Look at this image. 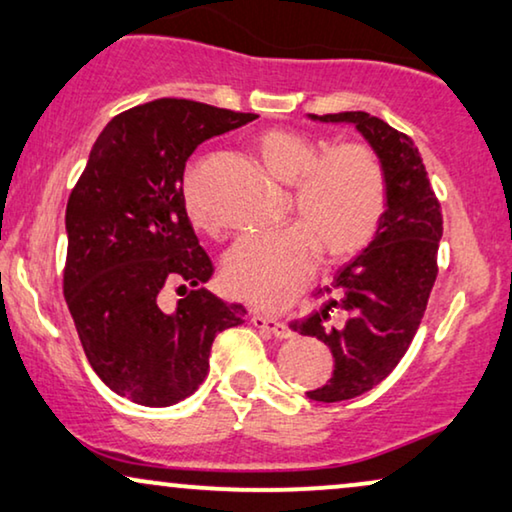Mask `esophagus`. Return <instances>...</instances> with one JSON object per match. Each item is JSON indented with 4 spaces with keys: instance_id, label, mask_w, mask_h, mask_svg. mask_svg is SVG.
Returning <instances> with one entry per match:
<instances>
[{
    "instance_id": "esophagus-1",
    "label": "esophagus",
    "mask_w": 512,
    "mask_h": 512,
    "mask_svg": "<svg viewBox=\"0 0 512 512\" xmlns=\"http://www.w3.org/2000/svg\"><path fill=\"white\" fill-rule=\"evenodd\" d=\"M250 322L259 329V331H266V334L276 336V338H287L292 334L290 327L285 325V322H280L276 318H269V315H262V313H253V318Z\"/></svg>"
}]
</instances>
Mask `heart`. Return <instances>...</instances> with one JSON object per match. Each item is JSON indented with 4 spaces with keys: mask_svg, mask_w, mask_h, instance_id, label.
I'll return each instance as SVG.
<instances>
[{
    "mask_svg": "<svg viewBox=\"0 0 512 512\" xmlns=\"http://www.w3.org/2000/svg\"><path fill=\"white\" fill-rule=\"evenodd\" d=\"M255 148L266 171L292 185L301 222L236 241L222 262V280L239 299L278 308L308 283L320 250L327 262H343L369 246L385 215L387 183L378 155L364 143H343L320 156V143L311 136L266 129ZM183 199L192 225L211 232L213 220L192 174Z\"/></svg>",
    "mask_w": 512,
    "mask_h": 512,
    "instance_id": "1",
    "label": "heart"
}]
</instances>
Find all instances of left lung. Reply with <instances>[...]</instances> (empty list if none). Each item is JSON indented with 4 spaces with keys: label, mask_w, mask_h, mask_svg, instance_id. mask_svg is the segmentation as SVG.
<instances>
[{
    "label": "left lung",
    "mask_w": 512,
    "mask_h": 512,
    "mask_svg": "<svg viewBox=\"0 0 512 512\" xmlns=\"http://www.w3.org/2000/svg\"><path fill=\"white\" fill-rule=\"evenodd\" d=\"M320 122L355 125L385 171L387 204L373 241L341 266L322 306L292 322L334 355V373L308 399L334 403L369 392L394 371L413 341L434 287L443 215L413 139L364 111L308 115ZM336 310L339 318L330 315Z\"/></svg>",
    "instance_id": "1"
}]
</instances>
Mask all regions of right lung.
<instances>
[{"label": "right lung", "instance_id": "right-lung-1", "mask_svg": "<svg viewBox=\"0 0 512 512\" xmlns=\"http://www.w3.org/2000/svg\"><path fill=\"white\" fill-rule=\"evenodd\" d=\"M255 118L190 99L134 106L97 136L69 194L64 299L92 369L139 406L190 397L213 338L246 318L204 287L213 264L187 218L183 174L199 143ZM171 284L184 299L167 314L159 292Z\"/></svg>", "mask_w": 512, "mask_h": 512}]
</instances>
